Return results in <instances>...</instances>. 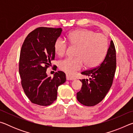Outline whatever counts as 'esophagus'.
Segmentation results:
<instances>
[{"instance_id": "34e87169", "label": "esophagus", "mask_w": 133, "mask_h": 133, "mask_svg": "<svg viewBox=\"0 0 133 133\" xmlns=\"http://www.w3.org/2000/svg\"><path fill=\"white\" fill-rule=\"evenodd\" d=\"M66 78L67 80H76V78L73 77V76H71L69 75H66Z\"/></svg>"}]
</instances>
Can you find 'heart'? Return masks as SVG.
Here are the masks:
<instances>
[{
  "label": "heart",
  "mask_w": 133,
  "mask_h": 133,
  "mask_svg": "<svg viewBox=\"0 0 133 133\" xmlns=\"http://www.w3.org/2000/svg\"><path fill=\"white\" fill-rule=\"evenodd\" d=\"M67 37L70 44L77 47V57H66L59 62L60 69L69 75H73L82 69L83 63L89 67L97 66L106 55L109 42L104 35L82 29L69 33ZM67 48L66 42L61 37L58 38L54 44L55 52L60 56L64 55Z\"/></svg>",
  "instance_id": "1"
}]
</instances>
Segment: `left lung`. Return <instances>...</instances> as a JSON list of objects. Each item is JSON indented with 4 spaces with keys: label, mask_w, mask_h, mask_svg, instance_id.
<instances>
[{
    "label": "left lung",
    "mask_w": 133,
    "mask_h": 133,
    "mask_svg": "<svg viewBox=\"0 0 133 133\" xmlns=\"http://www.w3.org/2000/svg\"><path fill=\"white\" fill-rule=\"evenodd\" d=\"M116 69V49L111 40L106 56L100 65L81 73L90 78L80 80L83 84L77 93L78 102L86 106H94L102 102L111 87Z\"/></svg>",
    "instance_id": "8db88e82"
}]
</instances>
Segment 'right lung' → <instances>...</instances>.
I'll list each match as a JSON object with an SVG mask.
<instances>
[{
    "instance_id": "obj_1",
    "label": "right lung",
    "mask_w": 133,
    "mask_h": 133,
    "mask_svg": "<svg viewBox=\"0 0 133 133\" xmlns=\"http://www.w3.org/2000/svg\"><path fill=\"white\" fill-rule=\"evenodd\" d=\"M62 28L40 27L24 40L21 50L19 71L24 93L31 103L43 106L57 98L58 87L66 82L63 71L56 72L53 78L46 70L55 59L54 44L61 35Z\"/></svg>"
}]
</instances>
